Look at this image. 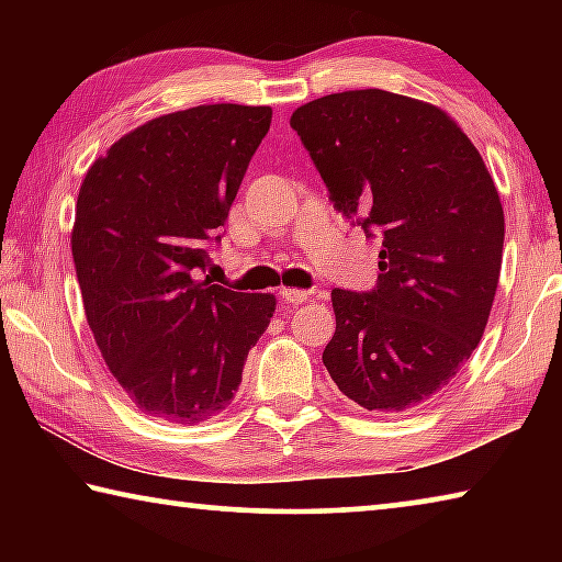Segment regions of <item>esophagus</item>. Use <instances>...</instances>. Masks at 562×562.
<instances>
[{
    "mask_svg": "<svg viewBox=\"0 0 562 562\" xmlns=\"http://www.w3.org/2000/svg\"><path fill=\"white\" fill-rule=\"evenodd\" d=\"M280 297H282V302H288V304H302V302H307L310 292L307 290H297V288H282L280 290Z\"/></svg>",
    "mask_w": 562,
    "mask_h": 562,
    "instance_id": "obj_1",
    "label": "esophagus"
}]
</instances>
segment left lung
<instances>
[{
  "label": "left lung",
  "instance_id": "left-lung-1",
  "mask_svg": "<svg viewBox=\"0 0 562 562\" xmlns=\"http://www.w3.org/2000/svg\"><path fill=\"white\" fill-rule=\"evenodd\" d=\"M329 201L382 237L372 292L331 290L322 355L351 402L376 414L429 402L486 329L503 260V207L486 164L449 113L382 89L292 113Z\"/></svg>",
  "mask_w": 562,
  "mask_h": 562
}]
</instances>
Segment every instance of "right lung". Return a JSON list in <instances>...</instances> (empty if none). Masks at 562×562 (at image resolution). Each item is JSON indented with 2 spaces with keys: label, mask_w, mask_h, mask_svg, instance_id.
Returning a JSON list of instances; mask_svg holds the SVG:
<instances>
[{
  "label": "right lung",
  "mask_w": 562,
  "mask_h": 562,
  "mask_svg": "<svg viewBox=\"0 0 562 562\" xmlns=\"http://www.w3.org/2000/svg\"><path fill=\"white\" fill-rule=\"evenodd\" d=\"M270 106L213 103L126 133L83 178L71 255L101 357L140 412L195 426L233 402L274 294L198 280Z\"/></svg>",
  "instance_id": "right-lung-1"
}]
</instances>
